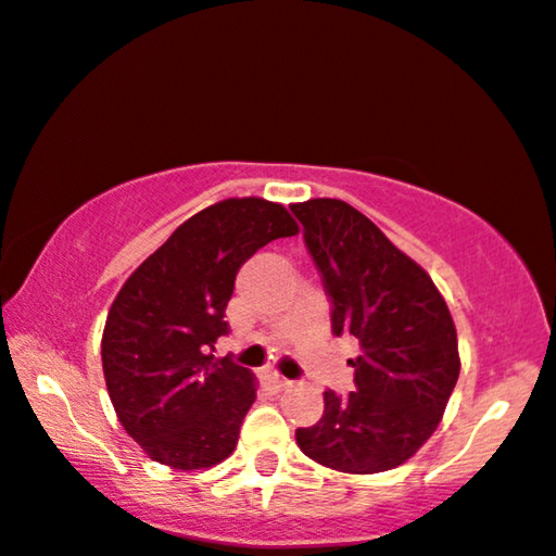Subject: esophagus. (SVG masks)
Returning <instances> with one entry per match:
<instances>
[{
  "instance_id": "esophagus-1",
  "label": "esophagus",
  "mask_w": 556,
  "mask_h": 556,
  "mask_svg": "<svg viewBox=\"0 0 556 556\" xmlns=\"http://www.w3.org/2000/svg\"><path fill=\"white\" fill-rule=\"evenodd\" d=\"M266 383H269L274 391H285V388H290L292 383L287 378L279 376V372H266Z\"/></svg>"
}]
</instances>
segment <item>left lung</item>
Segmentation results:
<instances>
[{
  "label": "left lung",
  "mask_w": 556,
  "mask_h": 556,
  "mask_svg": "<svg viewBox=\"0 0 556 556\" xmlns=\"http://www.w3.org/2000/svg\"><path fill=\"white\" fill-rule=\"evenodd\" d=\"M331 298L333 333L350 331L354 391L324 393V417L300 427V451L326 469L378 473L422 447L443 419L460 372L451 311L417 261L342 199L292 204Z\"/></svg>",
  "instance_id": "1"
}]
</instances>
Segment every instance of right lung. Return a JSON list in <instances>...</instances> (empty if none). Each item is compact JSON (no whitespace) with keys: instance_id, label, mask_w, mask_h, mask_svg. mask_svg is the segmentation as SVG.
<instances>
[{"instance_id":"obj_1","label":"right lung","mask_w":556,"mask_h":556,"mask_svg":"<svg viewBox=\"0 0 556 556\" xmlns=\"http://www.w3.org/2000/svg\"><path fill=\"white\" fill-rule=\"evenodd\" d=\"M290 236L298 223L282 204L225 199L176 227L118 290L100 342L105 386L118 422L157 464L210 469L236 451L256 378L212 352L243 261Z\"/></svg>"}]
</instances>
